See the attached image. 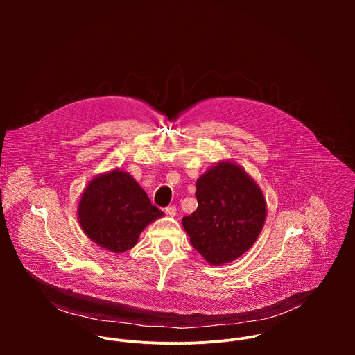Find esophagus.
Listing matches in <instances>:
<instances>
[{"label": "esophagus", "mask_w": 355, "mask_h": 355, "mask_svg": "<svg viewBox=\"0 0 355 355\" xmlns=\"http://www.w3.org/2000/svg\"><path fill=\"white\" fill-rule=\"evenodd\" d=\"M166 214L168 215V216H175L177 215V208L173 205V207H167L166 208Z\"/></svg>", "instance_id": "esophagus-1"}]
</instances>
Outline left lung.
<instances>
[{"instance_id":"1","label":"left lung","mask_w":355,"mask_h":355,"mask_svg":"<svg viewBox=\"0 0 355 355\" xmlns=\"http://www.w3.org/2000/svg\"><path fill=\"white\" fill-rule=\"evenodd\" d=\"M198 208L182 218L192 247L211 266L234 261L259 239L267 202L243 167L220 160L196 180Z\"/></svg>"}]
</instances>
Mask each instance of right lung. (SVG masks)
Masks as SVG:
<instances>
[{
  "instance_id": "obj_1",
  "label": "right lung",
  "mask_w": 355,
  "mask_h": 355,
  "mask_svg": "<svg viewBox=\"0 0 355 355\" xmlns=\"http://www.w3.org/2000/svg\"><path fill=\"white\" fill-rule=\"evenodd\" d=\"M163 215L137 181L119 168L95 175L84 188L77 208L84 234L116 254L135 247L144 227Z\"/></svg>"
}]
</instances>
